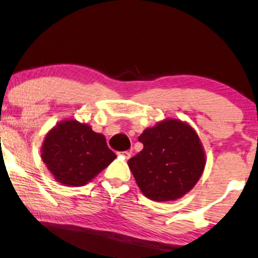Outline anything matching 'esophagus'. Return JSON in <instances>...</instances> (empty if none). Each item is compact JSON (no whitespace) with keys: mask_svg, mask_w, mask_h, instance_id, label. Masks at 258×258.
Segmentation results:
<instances>
[{"mask_svg":"<svg viewBox=\"0 0 258 258\" xmlns=\"http://www.w3.org/2000/svg\"><path fill=\"white\" fill-rule=\"evenodd\" d=\"M120 155H123V157L125 158V159H129L130 157H132V153H130L129 151H125V152H122V153H120Z\"/></svg>","mask_w":258,"mask_h":258,"instance_id":"obj_1","label":"esophagus"}]
</instances>
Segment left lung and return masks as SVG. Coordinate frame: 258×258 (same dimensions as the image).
Masks as SVG:
<instances>
[{"instance_id":"obj_1","label":"left lung","mask_w":258,"mask_h":258,"mask_svg":"<svg viewBox=\"0 0 258 258\" xmlns=\"http://www.w3.org/2000/svg\"><path fill=\"white\" fill-rule=\"evenodd\" d=\"M144 149L128 165L140 190L157 202L174 201L195 186L206 166V153L195 129L166 118L139 136Z\"/></svg>"}]
</instances>
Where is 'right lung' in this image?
<instances>
[{"instance_id":"add662e5","label":"right lung","mask_w":258,"mask_h":258,"mask_svg":"<svg viewBox=\"0 0 258 258\" xmlns=\"http://www.w3.org/2000/svg\"><path fill=\"white\" fill-rule=\"evenodd\" d=\"M40 157L56 182L82 186L116 159L103 134L76 119L57 123L47 132Z\"/></svg>"}]
</instances>
